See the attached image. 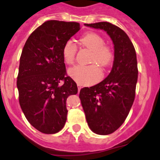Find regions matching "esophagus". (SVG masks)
<instances>
[{
    "label": "esophagus",
    "mask_w": 160,
    "mask_h": 160,
    "mask_svg": "<svg viewBox=\"0 0 160 160\" xmlns=\"http://www.w3.org/2000/svg\"><path fill=\"white\" fill-rule=\"evenodd\" d=\"M81 88H82V85H79V84H78V92L80 91Z\"/></svg>",
    "instance_id": "34e87169"
}]
</instances>
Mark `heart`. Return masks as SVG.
Returning <instances> with one entry per match:
<instances>
[{"mask_svg": "<svg viewBox=\"0 0 160 160\" xmlns=\"http://www.w3.org/2000/svg\"><path fill=\"white\" fill-rule=\"evenodd\" d=\"M80 43L92 51L89 62L98 64L102 68L108 67L113 60V51L109 46L104 45L103 38L96 32H88L79 39ZM77 47L72 40L64 43L62 48V56L66 64L75 62ZM68 74L77 83L82 85H92L101 78V71L96 64L77 65L68 70Z\"/></svg>", "mask_w": 160, "mask_h": 160, "instance_id": "heart-1", "label": "heart"}]
</instances>
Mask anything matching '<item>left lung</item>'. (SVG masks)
Returning <instances> with one entry per match:
<instances>
[{"label":"left lung","mask_w":160,"mask_h":160,"mask_svg":"<svg viewBox=\"0 0 160 160\" xmlns=\"http://www.w3.org/2000/svg\"><path fill=\"white\" fill-rule=\"evenodd\" d=\"M85 26L106 31L114 45V61L108 76L79 93L88 127L94 133L107 135L122 125L132 108L138 73L137 58L132 41L121 28L107 22Z\"/></svg>","instance_id":"1"}]
</instances>
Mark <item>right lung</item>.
<instances>
[{
  "label": "right lung",
  "instance_id": "obj_1",
  "mask_svg": "<svg viewBox=\"0 0 160 160\" xmlns=\"http://www.w3.org/2000/svg\"><path fill=\"white\" fill-rule=\"evenodd\" d=\"M79 29L78 22L47 21L32 32L23 47L17 78L20 107L42 133L55 134L64 128L66 100L78 92L76 83L66 74L62 48Z\"/></svg>",
  "mask_w": 160,
  "mask_h": 160
}]
</instances>
